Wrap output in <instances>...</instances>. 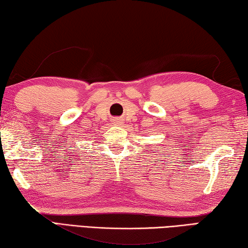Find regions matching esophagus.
<instances>
[{"label":"esophagus","instance_id":"esophagus-1","mask_svg":"<svg viewBox=\"0 0 248 248\" xmlns=\"http://www.w3.org/2000/svg\"><path fill=\"white\" fill-rule=\"evenodd\" d=\"M114 123H115V124H120V123H121V120L115 119V120H114Z\"/></svg>","mask_w":248,"mask_h":248}]
</instances>
